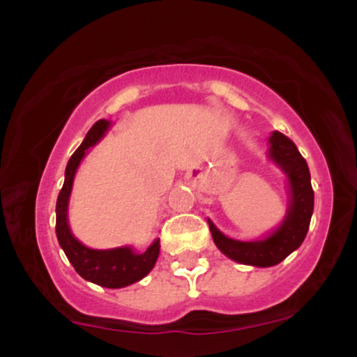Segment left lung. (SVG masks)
<instances>
[{
  "mask_svg": "<svg viewBox=\"0 0 357 357\" xmlns=\"http://www.w3.org/2000/svg\"><path fill=\"white\" fill-rule=\"evenodd\" d=\"M268 142V158L282 167L290 188L289 211L280 227L264 240L240 241L225 236L211 221H208L216 247L231 260L253 267H272L280 264L301 247L309 231L314 211V190L307 161L296 144L278 130L270 136Z\"/></svg>",
  "mask_w": 357,
  "mask_h": 357,
  "instance_id": "8db88e82",
  "label": "left lung"
}]
</instances>
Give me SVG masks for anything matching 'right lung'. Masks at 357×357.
Listing matches in <instances>:
<instances>
[{"label":"right lung","instance_id":"1","mask_svg":"<svg viewBox=\"0 0 357 357\" xmlns=\"http://www.w3.org/2000/svg\"><path fill=\"white\" fill-rule=\"evenodd\" d=\"M109 126L110 122L105 121V119L97 121L87 132L79 149L72 154L67 169H65L63 186H61L59 199H56L55 231L60 247L63 248L68 261L73 265V268L77 270V273L82 278L93 282V284L100 287H107V289H121V287H127L134 284V282H139L153 270L155 260L159 257V247H161L159 240H155L144 253H136L130 247L93 250L82 245L72 235L67 221L68 198H70L73 176L77 173V167H79L89 147H92L97 141H100V137L104 136Z\"/></svg>","mask_w":357,"mask_h":357}]
</instances>
